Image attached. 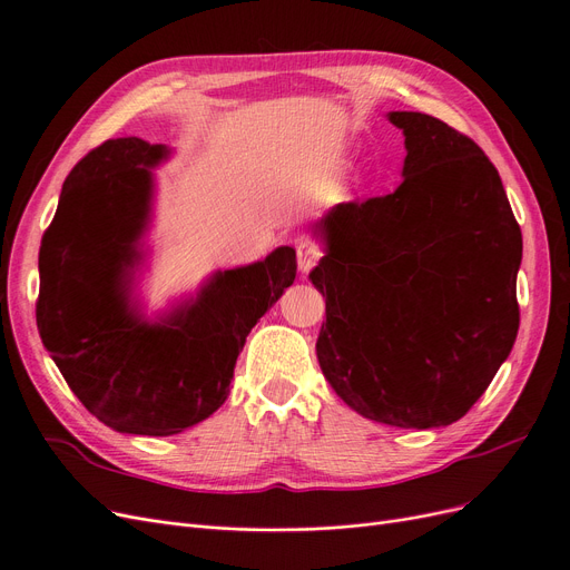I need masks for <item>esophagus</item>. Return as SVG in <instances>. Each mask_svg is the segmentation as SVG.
<instances>
[{"label": "esophagus", "instance_id": "obj_1", "mask_svg": "<svg viewBox=\"0 0 570 570\" xmlns=\"http://www.w3.org/2000/svg\"><path fill=\"white\" fill-rule=\"evenodd\" d=\"M296 253H298V267H301L303 274H307L314 265L320 263V258L324 256L322 246H320L317 242H314V239H309V237H301V239H298Z\"/></svg>", "mask_w": 570, "mask_h": 570}]
</instances>
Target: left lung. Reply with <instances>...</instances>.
<instances>
[{"mask_svg":"<svg viewBox=\"0 0 570 570\" xmlns=\"http://www.w3.org/2000/svg\"><path fill=\"white\" fill-rule=\"evenodd\" d=\"M390 121L406 136L402 185L320 223L317 356L360 415L430 430L465 415L512 352L521 227L472 138L423 112Z\"/></svg>","mask_w":570,"mask_h":570,"instance_id":"1","label":"left lung"}]
</instances>
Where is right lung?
<instances>
[{"mask_svg":"<svg viewBox=\"0 0 570 570\" xmlns=\"http://www.w3.org/2000/svg\"><path fill=\"white\" fill-rule=\"evenodd\" d=\"M164 145L105 140L62 183L39 246L37 328L58 371L100 423L168 436L223 406L246 335L296 279V250L218 272L159 324L129 305V269L150 214Z\"/></svg>","mask_w":570,"mask_h":570,"instance_id":"obj_1","label":"right lung"}]
</instances>
